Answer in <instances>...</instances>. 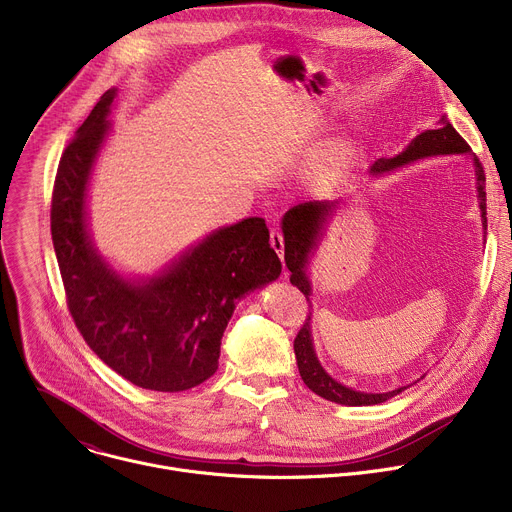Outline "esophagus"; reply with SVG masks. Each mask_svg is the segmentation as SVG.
Wrapping results in <instances>:
<instances>
[{"label": "esophagus", "instance_id": "esophagus-1", "mask_svg": "<svg viewBox=\"0 0 512 512\" xmlns=\"http://www.w3.org/2000/svg\"><path fill=\"white\" fill-rule=\"evenodd\" d=\"M269 243H271V247H273V251L279 255V259H283V235L277 231V229H273L271 231V235H269Z\"/></svg>", "mask_w": 512, "mask_h": 512}]
</instances>
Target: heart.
<instances>
[{
  "mask_svg": "<svg viewBox=\"0 0 512 512\" xmlns=\"http://www.w3.org/2000/svg\"><path fill=\"white\" fill-rule=\"evenodd\" d=\"M354 150L348 139H336L322 152L318 164H316V176L324 182L338 180L352 164Z\"/></svg>",
  "mask_w": 512,
  "mask_h": 512,
  "instance_id": "heart-1",
  "label": "heart"
}]
</instances>
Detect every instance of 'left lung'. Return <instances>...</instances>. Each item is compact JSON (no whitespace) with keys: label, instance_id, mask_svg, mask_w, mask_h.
I'll use <instances>...</instances> for the list:
<instances>
[{"label":"left lung","instance_id":"8db88e82","mask_svg":"<svg viewBox=\"0 0 512 512\" xmlns=\"http://www.w3.org/2000/svg\"><path fill=\"white\" fill-rule=\"evenodd\" d=\"M452 154H470V145L466 139L452 127L448 117L444 115L440 119V127L437 129H427L419 133L407 148L397 154L395 158H381L371 166L373 176H381L387 172H393L395 168H401L405 164H411L415 160L431 158V156H452ZM474 162V172H476V188H478V200H480V210H482V225L486 229V176L484 168L478 160V156L470 154ZM338 200H310L302 202L294 208H289L281 221V231H283V241H285V265L291 271V285H296L306 300L310 302V281L306 275V263L316 247L318 235L322 225L326 223V218L338 208ZM310 316L308 314L304 326L300 328L296 340H294V350L298 358V369L308 385L316 395L340 403V405H352V407H362V405H377L383 403L397 393H401L405 387L389 391V393H360L354 389H348L334 381L324 369L314 352L312 344V332H310Z\"/></svg>","mask_w":512,"mask_h":512}]
</instances>
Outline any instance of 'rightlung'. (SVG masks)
<instances>
[{
    "mask_svg": "<svg viewBox=\"0 0 512 512\" xmlns=\"http://www.w3.org/2000/svg\"><path fill=\"white\" fill-rule=\"evenodd\" d=\"M115 89L103 93L62 152L50 206L52 243L72 320L91 350L129 383L178 393L218 369L237 300L281 273L259 216L218 229L164 273H115L87 231V184L109 131Z\"/></svg>",
    "mask_w": 512,
    "mask_h": 512,
    "instance_id": "right-lung-1",
    "label": "right lung"
}]
</instances>
